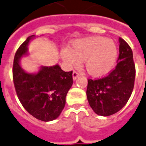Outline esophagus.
<instances>
[{
    "label": "esophagus",
    "mask_w": 146,
    "mask_h": 146,
    "mask_svg": "<svg viewBox=\"0 0 146 146\" xmlns=\"http://www.w3.org/2000/svg\"><path fill=\"white\" fill-rule=\"evenodd\" d=\"M79 76V73H78V72H76V71H73V80H76V79Z\"/></svg>",
    "instance_id": "esophagus-1"
}]
</instances>
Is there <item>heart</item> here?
<instances>
[{
    "mask_svg": "<svg viewBox=\"0 0 146 146\" xmlns=\"http://www.w3.org/2000/svg\"><path fill=\"white\" fill-rule=\"evenodd\" d=\"M118 55L117 44L111 39L93 36L77 39L71 44V49H63L61 56L70 67H79L84 62L85 69L96 78L108 75L115 65Z\"/></svg>",
    "mask_w": 146,
    "mask_h": 146,
    "instance_id": "heart-1",
    "label": "heart"
}]
</instances>
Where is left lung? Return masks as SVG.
<instances>
[{
	"mask_svg": "<svg viewBox=\"0 0 146 146\" xmlns=\"http://www.w3.org/2000/svg\"><path fill=\"white\" fill-rule=\"evenodd\" d=\"M117 64L108 75L88 79L87 98L96 114L107 117L120 111L133 91L136 69L133 52L128 43L119 38Z\"/></svg>",
	"mask_w": 146,
	"mask_h": 146,
	"instance_id": "obj_1",
	"label": "left lung"
}]
</instances>
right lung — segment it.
<instances>
[{
	"label": "right lung",
	"mask_w": 146,
	"mask_h": 146,
	"mask_svg": "<svg viewBox=\"0 0 146 146\" xmlns=\"http://www.w3.org/2000/svg\"><path fill=\"white\" fill-rule=\"evenodd\" d=\"M30 35L18 49L13 67V82L18 100L26 111L39 120L56 119L65 105V98L73 83V71L64 72L56 64L41 67L36 74L26 73L20 65L22 56L27 54Z\"/></svg>",
	"instance_id": "right-lung-1"
}]
</instances>
